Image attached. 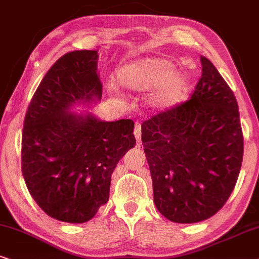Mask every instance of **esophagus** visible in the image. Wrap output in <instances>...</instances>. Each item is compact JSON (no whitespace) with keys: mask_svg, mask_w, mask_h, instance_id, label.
<instances>
[{"mask_svg":"<svg viewBox=\"0 0 259 259\" xmlns=\"http://www.w3.org/2000/svg\"><path fill=\"white\" fill-rule=\"evenodd\" d=\"M134 134H135L137 142H139V145H140V142H141V123L137 122L135 124V130H134Z\"/></svg>","mask_w":259,"mask_h":259,"instance_id":"esophagus-1","label":"esophagus"}]
</instances>
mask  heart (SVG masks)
I'll return each instance as SVG.
<instances>
[{
  "label": "heart",
  "instance_id": "heart-1",
  "mask_svg": "<svg viewBox=\"0 0 259 259\" xmlns=\"http://www.w3.org/2000/svg\"><path fill=\"white\" fill-rule=\"evenodd\" d=\"M117 80L133 93L158 88L154 101L163 107L179 103L188 90V77L175 73V64L163 58H145L123 65L117 71Z\"/></svg>",
  "mask_w": 259,
  "mask_h": 259
}]
</instances>
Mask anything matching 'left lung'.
Returning <instances> with one entry per match:
<instances>
[{
    "label": "left lung",
    "instance_id": "1",
    "mask_svg": "<svg viewBox=\"0 0 259 259\" xmlns=\"http://www.w3.org/2000/svg\"><path fill=\"white\" fill-rule=\"evenodd\" d=\"M191 98L142 124V145L158 210L177 224L215 215L227 202L243 162L244 137L233 92L201 57Z\"/></svg>",
    "mask_w": 259,
    "mask_h": 259
}]
</instances>
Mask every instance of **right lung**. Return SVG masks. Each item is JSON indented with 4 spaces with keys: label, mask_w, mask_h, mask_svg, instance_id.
Segmentation results:
<instances>
[{
    "label": "right lung",
    "mask_w": 259,
    "mask_h": 259,
    "mask_svg": "<svg viewBox=\"0 0 259 259\" xmlns=\"http://www.w3.org/2000/svg\"><path fill=\"white\" fill-rule=\"evenodd\" d=\"M98 51L58 58L42 77L26 111L21 168L37 204L58 221L82 224L109 201L111 176L135 147L134 122H103L69 112L76 103L100 99Z\"/></svg>",
    "instance_id": "1"
}]
</instances>
